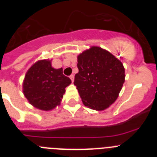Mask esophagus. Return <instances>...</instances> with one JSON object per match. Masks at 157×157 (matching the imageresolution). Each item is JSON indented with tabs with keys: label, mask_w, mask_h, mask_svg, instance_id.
I'll list each match as a JSON object with an SVG mask.
<instances>
[{
	"label": "esophagus",
	"mask_w": 157,
	"mask_h": 157,
	"mask_svg": "<svg viewBox=\"0 0 157 157\" xmlns=\"http://www.w3.org/2000/svg\"><path fill=\"white\" fill-rule=\"evenodd\" d=\"M70 78H71V79L72 82H74V79H75V76L73 75H71L70 76Z\"/></svg>",
	"instance_id": "esophagus-1"
}]
</instances>
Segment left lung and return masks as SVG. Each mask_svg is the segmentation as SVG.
Instances as JSON below:
<instances>
[{
  "mask_svg": "<svg viewBox=\"0 0 157 157\" xmlns=\"http://www.w3.org/2000/svg\"><path fill=\"white\" fill-rule=\"evenodd\" d=\"M78 72L75 76L83 105L96 111L109 108L119 97L125 82V69L109 51L91 46L77 56Z\"/></svg>",
  "mask_w": 157,
  "mask_h": 157,
  "instance_id": "8db88e82",
  "label": "left lung"
}]
</instances>
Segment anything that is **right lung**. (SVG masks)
<instances>
[{
  "mask_svg": "<svg viewBox=\"0 0 157 157\" xmlns=\"http://www.w3.org/2000/svg\"><path fill=\"white\" fill-rule=\"evenodd\" d=\"M71 83L63 75V68L52 67V59H40L25 75L23 92L29 103L42 111H50L60 105L65 88Z\"/></svg>",
  "mask_w": 157,
  "mask_h": 157,
  "instance_id": "add662e5",
  "label": "right lung"
}]
</instances>
